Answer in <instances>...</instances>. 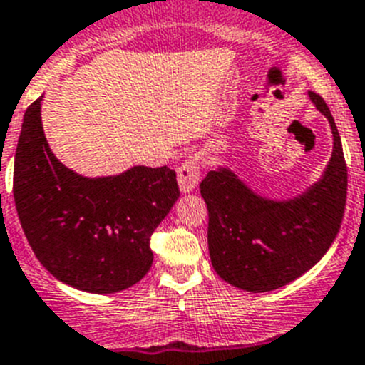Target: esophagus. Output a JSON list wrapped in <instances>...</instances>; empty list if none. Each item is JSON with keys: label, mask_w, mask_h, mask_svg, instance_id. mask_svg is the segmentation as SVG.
Listing matches in <instances>:
<instances>
[{"label": "esophagus", "mask_w": 365, "mask_h": 365, "mask_svg": "<svg viewBox=\"0 0 365 365\" xmlns=\"http://www.w3.org/2000/svg\"><path fill=\"white\" fill-rule=\"evenodd\" d=\"M200 183V158L198 156H189L183 160L178 167V185L182 192H192Z\"/></svg>", "instance_id": "34e87169"}]
</instances>
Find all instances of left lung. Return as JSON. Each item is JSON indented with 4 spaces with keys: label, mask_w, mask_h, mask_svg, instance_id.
<instances>
[{
    "label": "left lung",
    "mask_w": 365,
    "mask_h": 365,
    "mask_svg": "<svg viewBox=\"0 0 365 365\" xmlns=\"http://www.w3.org/2000/svg\"><path fill=\"white\" fill-rule=\"evenodd\" d=\"M329 120L333 154L320 182L287 202L255 195L229 169L209 170L200 192L209 211L207 242L218 277L238 289L265 293L300 278L331 247L342 225L347 165L329 107L309 91Z\"/></svg>",
    "instance_id": "1"
}]
</instances>
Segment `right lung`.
<instances>
[{
	"label": "right lung",
	"mask_w": 365,
	"mask_h": 365,
	"mask_svg": "<svg viewBox=\"0 0 365 365\" xmlns=\"http://www.w3.org/2000/svg\"><path fill=\"white\" fill-rule=\"evenodd\" d=\"M12 190L41 265L63 284L96 294L118 293L145 277L150 235L180 196L167 165H138L105 178L67 169L43 134L41 98L23 118Z\"/></svg>",
	"instance_id": "1"
}]
</instances>
